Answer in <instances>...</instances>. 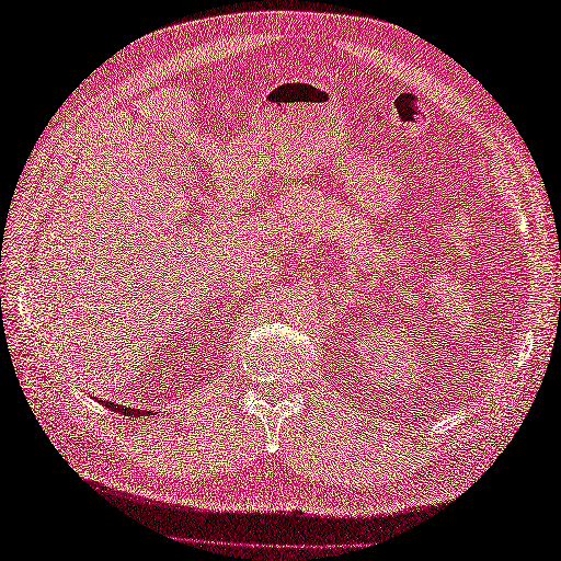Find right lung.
<instances>
[{
  "label": "right lung",
  "instance_id": "obj_1",
  "mask_svg": "<svg viewBox=\"0 0 561 561\" xmlns=\"http://www.w3.org/2000/svg\"><path fill=\"white\" fill-rule=\"evenodd\" d=\"M101 404H105V408L117 412V414H125V416H149L151 412L147 410H133V408H125V404H115V402H108V400H101Z\"/></svg>",
  "mask_w": 561,
  "mask_h": 561
}]
</instances>
